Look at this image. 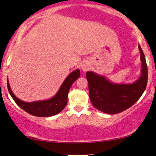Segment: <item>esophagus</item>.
<instances>
[{"label": "esophagus", "instance_id": "34e87169", "mask_svg": "<svg viewBox=\"0 0 156 156\" xmlns=\"http://www.w3.org/2000/svg\"><path fill=\"white\" fill-rule=\"evenodd\" d=\"M81 69L83 70V71H86L87 69H88V66L87 64H85V63H83L82 65V66H81Z\"/></svg>", "mask_w": 156, "mask_h": 156}]
</instances>
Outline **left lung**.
Here are the masks:
<instances>
[{
    "label": "left lung",
    "instance_id": "8db88e82",
    "mask_svg": "<svg viewBox=\"0 0 156 156\" xmlns=\"http://www.w3.org/2000/svg\"><path fill=\"white\" fill-rule=\"evenodd\" d=\"M141 75L136 82L131 84H116L103 76L93 71H87L89 95L92 104L98 110L115 115L126 110L135 104L146 90L148 81V68L141 46Z\"/></svg>",
    "mask_w": 156,
    "mask_h": 156
}]
</instances>
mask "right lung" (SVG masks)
Returning <instances> with one entry per match:
<instances>
[{"label": "right lung", "mask_w": 156, "mask_h": 156, "mask_svg": "<svg viewBox=\"0 0 156 156\" xmlns=\"http://www.w3.org/2000/svg\"><path fill=\"white\" fill-rule=\"evenodd\" d=\"M80 72L79 69H76L70 73L63 82L56 95L51 99L47 100L32 102H27L20 100L12 93L8 80H7L8 89L16 104L27 113L36 117H51L61 112L66 106L69 90L73 83L80 77Z\"/></svg>", "instance_id": "right-lung-1"}]
</instances>
